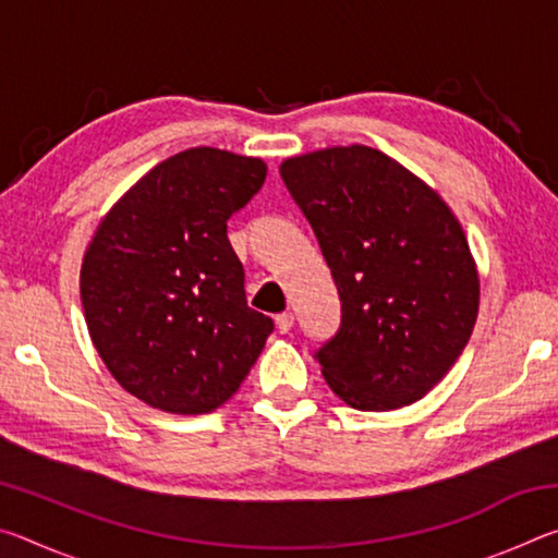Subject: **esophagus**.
<instances>
[{
	"instance_id": "1",
	"label": "esophagus",
	"mask_w": 558,
	"mask_h": 558,
	"mask_svg": "<svg viewBox=\"0 0 558 558\" xmlns=\"http://www.w3.org/2000/svg\"><path fill=\"white\" fill-rule=\"evenodd\" d=\"M276 325L280 329V335H288L290 329H292V325H295V315H292V313H280L276 317Z\"/></svg>"
}]
</instances>
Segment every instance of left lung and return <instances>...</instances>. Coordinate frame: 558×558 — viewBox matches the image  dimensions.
Segmentation results:
<instances>
[{"mask_svg":"<svg viewBox=\"0 0 558 558\" xmlns=\"http://www.w3.org/2000/svg\"><path fill=\"white\" fill-rule=\"evenodd\" d=\"M280 177L332 270L337 335L315 352L339 399L391 411L426 396L465 349L480 278L433 189L366 145L290 157Z\"/></svg>","mask_w":558,"mask_h":558,"instance_id":"left-lung-1","label":"left lung"}]
</instances>
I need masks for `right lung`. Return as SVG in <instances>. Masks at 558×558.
<instances>
[{
	"label": "right lung",
	"mask_w": 558,
	"mask_h": 558,
	"mask_svg": "<svg viewBox=\"0 0 558 558\" xmlns=\"http://www.w3.org/2000/svg\"><path fill=\"white\" fill-rule=\"evenodd\" d=\"M268 167L216 147L159 162L100 221L81 268L93 344L128 393L196 415L239 391L272 332L248 307L226 221Z\"/></svg>",
	"instance_id": "right-lung-1"
}]
</instances>
